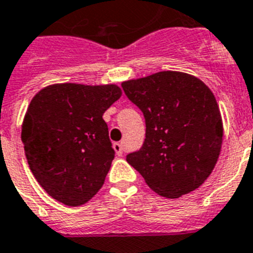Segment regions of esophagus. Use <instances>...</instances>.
Segmentation results:
<instances>
[{
	"mask_svg": "<svg viewBox=\"0 0 253 253\" xmlns=\"http://www.w3.org/2000/svg\"><path fill=\"white\" fill-rule=\"evenodd\" d=\"M114 150L116 151L118 156H122L123 155V145L122 143H119V142H115L114 143Z\"/></svg>",
	"mask_w": 253,
	"mask_h": 253,
	"instance_id": "34e87169",
	"label": "esophagus"
}]
</instances>
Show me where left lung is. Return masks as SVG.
I'll return each instance as SVG.
<instances>
[{"mask_svg": "<svg viewBox=\"0 0 253 253\" xmlns=\"http://www.w3.org/2000/svg\"><path fill=\"white\" fill-rule=\"evenodd\" d=\"M122 86L146 120L143 146L126 162L160 197L176 199L202 186L216 166L224 135L212 90L178 71L124 81Z\"/></svg>", "mask_w": 253, "mask_h": 253, "instance_id": "left-lung-1", "label": "left lung"}]
</instances>
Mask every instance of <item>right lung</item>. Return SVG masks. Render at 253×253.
Masks as SVG:
<instances>
[{
  "label": "right lung",
  "instance_id": "add662e5",
  "mask_svg": "<svg viewBox=\"0 0 253 253\" xmlns=\"http://www.w3.org/2000/svg\"><path fill=\"white\" fill-rule=\"evenodd\" d=\"M115 84L63 83L32 98L22 124L29 169L60 203H87L103 186L115 158L103 114L122 97Z\"/></svg>",
  "mask_w": 253,
  "mask_h": 253
}]
</instances>
